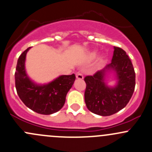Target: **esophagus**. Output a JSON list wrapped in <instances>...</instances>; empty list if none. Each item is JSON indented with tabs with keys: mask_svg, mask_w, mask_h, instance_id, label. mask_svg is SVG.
<instances>
[{
	"mask_svg": "<svg viewBox=\"0 0 152 152\" xmlns=\"http://www.w3.org/2000/svg\"><path fill=\"white\" fill-rule=\"evenodd\" d=\"M76 78L79 79H82L84 78L83 73H82V72H78V73H76Z\"/></svg>",
	"mask_w": 152,
	"mask_h": 152,
	"instance_id": "1",
	"label": "esophagus"
}]
</instances>
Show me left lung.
<instances>
[{
    "label": "left lung",
    "mask_w": 152,
    "mask_h": 152,
    "mask_svg": "<svg viewBox=\"0 0 152 152\" xmlns=\"http://www.w3.org/2000/svg\"><path fill=\"white\" fill-rule=\"evenodd\" d=\"M110 69L117 75L118 84L115 88L108 87L103 82L105 73ZM85 82L87 109L96 115L109 116L120 111L129 103L135 87V73L125 50L114 47L111 63L93 76H85Z\"/></svg>",
    "instance_id": "obj_1"
}]
</instances>
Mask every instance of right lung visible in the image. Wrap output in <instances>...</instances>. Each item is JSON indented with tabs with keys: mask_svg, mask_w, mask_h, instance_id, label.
Returning <instances> with one entry per match:
<instances>
[{
	"mask_svg": "<svg viewBox=\"0 0 152 152\" xmlns=\"http://www.w3.org/2000/svg\"><path fill=\"white\" fill-rule=\"evenodd\" d=\"M30 48L18 58L15 73L17 93L24 104L33 111L42 115L53 114L65 104L66 95L76 76L74 73L60 76L45 85L34 84L29 79L25 70L26 56Z\"/></svg>",
	"mask_w": 152,
	"mask_h": 152,
	"instance_id": "right-lung-1",
	"label": "right lung"
}]
</instances>
